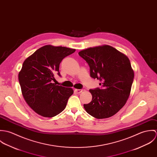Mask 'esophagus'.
Returning <instances> with one entry per match:
<instances>
[{
  "instance_id": "obj_1",
  "label": "esophagus",
  "mask_w": 157,
  "mask_h": 157,
  "mask_svg": "<svg viewBox=\"0 0 157 157\" xmlns=\"http://www.w3.org/2000/svg\"><path fill=\"white\" fill-rule=\"evenodd\" d=\"M75 90L78 94H80V93H81V92L83 91V90H78V89H76V90Z\"/></svg>"
}]
</instances>
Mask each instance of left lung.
Returning a JSON list of instances; mask_svg holds the SVG:
<instances>
[{
  "mask_svg": "<svg viewBox=\"0 0 157 157\" xmlns=\"http://www.w3.org/2000/svg\"><path fill=\"white\" fill-rule=\"evenodd\" d=\"M78 55L88 63L90 77L98 80L101 86L90 90L92 101L84 108L98 119L112 117L124 106L130 95L134 72L129 59L109 45L90 48Z\"/></svg>",
  "mask_w": 157,
  "mask_h": 157,
  "instance_id": "obj_1",
  "label": "left lung"
}]
</instances>
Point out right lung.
<instances>
[{"label":"right lung","mask_w":157,"mask_h":157,"mask_svg":"<svg viewBox=\"0 0 157 157\" xmlns=\"http://www.w3.org/2000/svg\"><path fill=\"white\" fill-rule=\"evenodd\" d=\"M74 49L45 45L23 62L19 81L23 98L39 115L52 117L62 112L74 91L56 85L54 75L61 77L59 66L62 60L74 53Z\"/></svg>","instance_id":"obj_1"}]
</instances>
